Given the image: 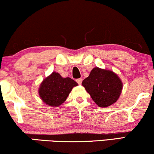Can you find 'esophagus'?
Masks as SVG:
<instances>
[{
  "label": "esophagus",
  "instance_id": "1",
  "mask_svg": "<svg viewBox=\"0 0 154 154\" xmlns=\"http://www.w3.org/2000/svg\"><path fill=\"white\" fill-rule=\"evenodd\" d=\"M76 82L78 83L79 85H81V84H82V79H81V78L77 79H76Z\"/></svg>",
  "mask_w": 154,
  "mask_h": 154
}]
</instances>
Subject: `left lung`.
<instances>
[{
	"instance_id": "8db88e82",
	"label": "left lung",
	"mask_w": 154,
	"mask_h": 154,
	"mask_svg": "<svg viewBox=\"0 0 154 154\" xmlns=\"http://www.w3.org/2000/svg\"><path fill=\"white\" fill-rule=\"evenodd\" d=\"M82 84L100 107H107L115 103L122 90V82L115 73L98 67L92 70Z\"/></svg>"
}]
</instances>
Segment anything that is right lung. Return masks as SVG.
<instances>
[{
    "label": "right lung",
    "instance_id": "right-lung-1",
    "mask_svg": "<svg viewBox=\"0 0 154 154\" xmlns=\"http://www.w3.org/2000/svg\"><path fill=\"white\" fill-rule=\"evenodd\" d=\"M77 85V83L72 79L63 78L59 73L54 72L41 83L39 95L44 103L56 107L66 100L72 88Z\"/></svg>",
    "mask_w": 154,
    "mask_h": 154
}]
</instances>
